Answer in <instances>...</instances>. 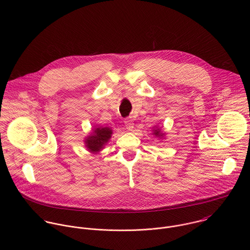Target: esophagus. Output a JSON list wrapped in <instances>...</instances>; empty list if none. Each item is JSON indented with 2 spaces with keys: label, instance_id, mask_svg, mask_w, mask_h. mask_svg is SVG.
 <instances>
[{
  "label": "esophagus",
  "instance_id": "34e87169",
  "mask_svg": "<svg viewBox=\"0 0 250 250\" xmlns=\"http://www.w3.org/2000/svg\"><path fill=\"white\" fill-rule=\"evenodd\" d=\"M125 126H126V128L129 130V131H133V129H134V122H133V120L131 119V118H127V119H125Z\"/></svg>",
  "mask_w": 250,
  "mask_h": 250
}]
</instances>
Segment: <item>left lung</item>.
Returning <instances> with one entry per match:
<instances>
[{
	"instance_id": "1",
	"label": "left lung",
	"mask_w": 250,
	"mask_h": 250,
	"mask_svg": "<svg viewBox=\"0 0 250 250\" xmlns=\"http://www.w3.org/2000/svg\"><path fill=\"white\" fill-rule=\"evenodd\" d=\"M155 136H161V135H160V132H159L158 130L155 131Z\"/></svg>"
}]
</instances>
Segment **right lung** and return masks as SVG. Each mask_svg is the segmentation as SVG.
Here are the masks:
<instances>
[{"mask_svg":"<svg viewBox=\"0 0 250 250\" xmlns=\"http://www.w3.org/2000/svg\"><path fill=\"white\" fill-rule=\"evenodd\" d=\"M111 134H112L111 130L107 127L96 128L94 130V134L88 137L87 140L85 141L87 148L92 152L99 151L101 148H103L104 144L107 143Z\"/></svg>","mask_w":250,"mask_h":250,"instance_id":"1","label":"right lung"}]
</instances>
